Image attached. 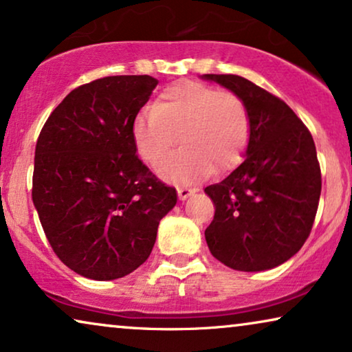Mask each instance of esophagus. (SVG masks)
I'll list each match as a JSON object with an SVG mask.
<instances>
[{"instance_id":"esophagus-1","label":"esophagus","mask_w":352,"mask_h":352,"mask_svg":"<svg viewBox=\"0 0 352 352\" xmlns=\"http://www.w3.org/2000/svg\"><path fill=\"white\" fill-rule=\"evenodd\" d=\"M192 194H194V190L192 189H187V187H177V197H179V200L189 199Z\"/></svg>"}]
</instances>
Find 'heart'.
<instances>
[{"mask_svg":"<svg viewBox=\"0 0 352 352\" xmlns=\"http://www.w3.org/2000/svg\"><path fill=\"white\" fill-rule=\"evenodd\" d=\"M131 134L148 166H157L179 138L182 148L162 163L158 175L173 184H189L213 170H232L242 160L250 117L237 94L184 80L168 86L152 109L134 118Z\"/></svg>","mask_w":352,"mask_h":352,"instance_id":"obj_1","label":"heart"}]
</instances>
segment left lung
Listing matches in <instances>:
<instances>
[{
  "instance_id": "left-lung-1",
  "label": "left lung",
  "mask_w": 352,
  "mask_h": 352,
  "mask_svg": "<svg viewBox=\"0 0 352 352\" xmlns=\"http://www.w3.org/2000/svg\"><path fill=\"white\" fill-rule=\"evenodd\" d=\"M232 91L250 117L245 160L205 194L216 206L205 230L213 256L243 272L280 266L309 237L322 177L316 144L296 113L239 75H201Z\"/></svg>"
}]
</instances>
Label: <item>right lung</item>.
<instances>
[{"label": "right lung", "instance_id": "obj_1", "mask_svg": "<svg viewBox=\"0 0 352 352\" xmlns=\"http://www.w3.org/2000/svg\"><path fill=\"white\" fill-rule=\"evenodd\" d=\"M157 85L148 75L81 85L36 141L33 205L57 258L86 278L115 280L141 266L177 201L133 142L134 118Z\"/></svg>", "mask_w": 352, "mask_h": 352}]
</instances>
